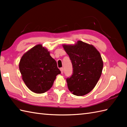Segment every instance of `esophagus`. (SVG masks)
Wrapping results in <instances>:
<instances>
[{
	"label": "esophagus",
	"mask_w": 127,
	"mask_h": 127,
	"mask_svg": "<svg viewBox=\"0 0 127 127\" xmlns=\"http://www.w3.org/2000/svg\"><path fill=\"white\" fill-rule=\"evenodd\" d=\"M60 71H61V74H63V73H64V68L62 67V68H60Z\"/></svg>",
	"instance_id": "esophagus-1"
}]
</instances>
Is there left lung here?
<instances>
[{
    "label": "left lung",
    "mask_w": 127,
    "mask_h": 127,
    "mask_svg": "<svg viewBox=\"0 0 127 127\" xmlns=\"http://www.w3.org/2000/svg\"><path fill=\"white\" fill-rule=\"evenodd\" d=\"M73 67V73L66 79L69 90L81 96L91 91L102 74L103 62L99 52L92 45L79 41L74 46L64 45Z\"/></svg>",
    "instance_id": "8db88e82"
}]
</instances>
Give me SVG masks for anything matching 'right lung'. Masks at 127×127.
I'll list each match as a JSON object with an SVG mask.
<instances>
[{"label": "right lung", "instance_id": "obj_1", "mask_svg": "<svg viewBox=\"0 0 127 127\" xmlns=\"http://www.w3.org/2000/svg\"><path fill=\"white\" fill-rule=\"evenodd\" d=\"M22 79L31 91L43 94L51 88L56 75L61 73L49 52L41 44L22 56L19 64Z\"/></svg>", "mask_w": 127, "mask_h": 127}]
</instances>
